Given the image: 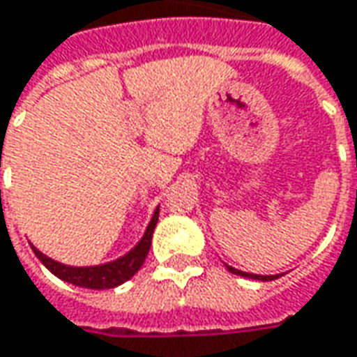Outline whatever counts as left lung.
Instances as JSON below:
<instances>
[{"mask_svg":"<svg viewBox=\"0 0 357 357\" xmlns=\"http://www.w3.org/2000/svg\"><path fill=\"white\" fill-rule=\"evenodd\" d=\"M227 270L230 273H234V275H242V278H252V280H260V281H271V280H278L280 275H254V273H246V271H240V270H234V268H230L227 266Z\"/></svg>","mask_w":357,"mask_h":357,"instance_id":"left-lung-1","label":"left lung"}]
</instances>
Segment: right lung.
<instances>
[{"instance_id":"right-lung-1","label":"right lung","mask_w":357,"mask_h":357,"mask_svg":"<svg viewBox=\"0 0 357 357\" xmlns=\"http://www.w3.org/2000/svg\"><path fill=\"white\" fill-rule=\"evenodd\" d=\"M156 222H158V209L154 213V217L148 225L146 232L142 240L138 242L135 248L128 252L127 256L119 258V260L105 264V266H93V268H72V266H64V264H58V261L46 258L43 252H38L35 246H31L35 256L38 260L45 264L48 270L52 271L56 278L68 281L72 285L77 287H86V289H113L121 283L128 281L138 270L140 266L144 264L148 256V250L152 244V232L156 229Z\"/></svg>"}]
</instances>
